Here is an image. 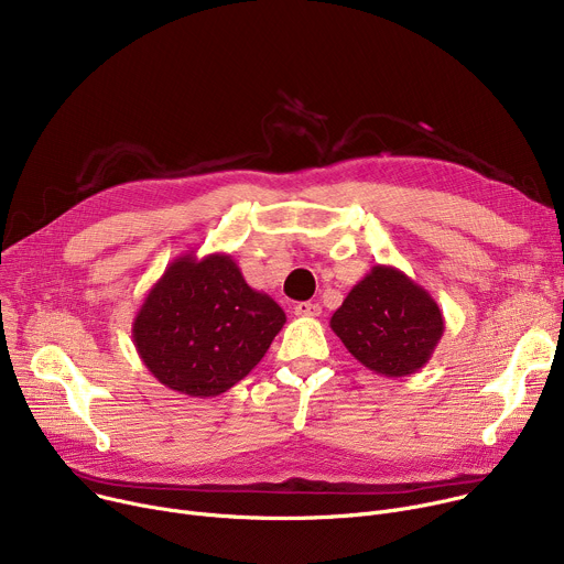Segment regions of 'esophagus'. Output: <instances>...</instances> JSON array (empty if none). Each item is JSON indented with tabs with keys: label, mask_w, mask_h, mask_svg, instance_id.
Masks as SVG:
<instances>
[{
	"label": "esophagus",
	"mask_w": 564,
	"mask_h": 564,
	"mask_svg": "<svg viewBox=\"0 0 564 564\" xmlns=\"http://www.w3.org/2000/svg\"><path fill=\"white\" fill-rule=\"evenodd\" d=\"M319 313H322V306L313 304V302H302V304L294 306L296 317H317Z\"/></svg>",
	"instance_id": "obj_1"
}]
</instances>
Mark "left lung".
I'll list each match as a JSON object with an SVG mask.
<instances>
[{"mask_svg": "<svg viewBox=\"0 0 564 564\" xmlns=\"http://www.w3.org/2000/svg\"><path fill=\"white\" fill-rule=\"evenodd\" d=\"M349 354L381 377L420 371L444 333L435 299L392 265L371 268L330 317Z\"/></svg>", "mask_w": 564, "mask_h": 564, "instance_id": "8db88e82", "label": "left lung"}]
</instances>
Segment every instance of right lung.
<instances>
[{
    "mask_svg": "<svg viewBox=\"0 0 564 564\" xmlns=\"http://www.w3.org/2000/svg\"><path fill=\"white\" fill-rule=\"evenodd\" d=\"M283 324V308L245 281L229 253H183L147 292L131 333L156 381L206 399L242 381Z\"/></svg>",
    "mask_w": 564,
    "mask_h": 564,
    "instance_id": "1",
    "label": "right lung"
}]
</instances>
